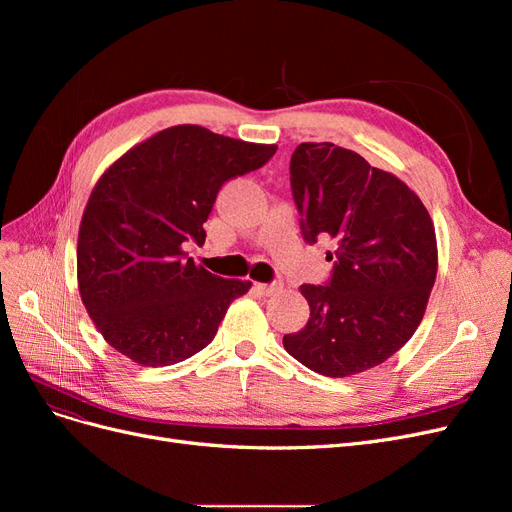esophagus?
<instances>
[{"mask_svg":"<svg viewBox=\"0 0 512 512\" xmlns=\"http://www.w3.org/2000/svg\"><path fill=\"white\" fill-rule=\"evenodd\" d=\"M256 290L260 292V294H265V297H271V294H275V292H280L282 290V284H256Z\"/></svg>","mask_w":512,"mask_h":512,"instance_id":"esophagus-1","label":"esophagus"}]
</instances>
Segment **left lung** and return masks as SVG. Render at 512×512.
<instances>
[{
  "label": "left lung",
  "mask_w": 512,
  "mask_h": 512,
  "mask_svg": "<svg viewBox=\"0 0 512 512\" xmlns=\"http://www.w3.org/2000/svg\"><path fill=\"white\" fill-rule=\"evenodd\" d=\"M290 185L305 241H333L335 267L327 286H301L309 320L284 348L316 374H361L421 324L438 273L436 228L404 181L333 143L294 149Z\"/></svg>",
  "instance_id": "8db88e82"
}]
</instances>
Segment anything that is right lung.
<instances>
[{
    "label": "right lung",
    "mask_w": 512,
    "mask_h": 512,
    "mask_svg": "<svg viewBox=\"0 0 512 512\" xmlns=\"http://www.w3.org/2000/svg\"><path fill=\"white\" fill-rule=\"evenodd\" d=\"M277 145L245 143L183 123L113 162L91 190L76 245L89 318L130 361L164 367L211 344L228 305L252 288L194 265L222 185L260 168Z\"/></svg>",
    "instance_id": "right-lung-1"
}]
</instances>
